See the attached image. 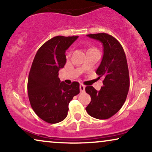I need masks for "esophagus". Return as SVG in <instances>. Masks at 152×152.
Segmentation results:
<instances>
[{
  "label": "esophagus",
  "mask_w": 152,
  "mask_h": 152,
  "mask_svg": "<svg viewBox=\"0 0 152 152\" xmlns=\"http://www.w3.org/2000/svg\"><path fill=\"white\" fill-rule=\"evenodd\" d=\"M80 92L81 93H84L85 91V86L84 84H81L80 86Z\"/></svg>",
  "instance_id": "obj_1"
}]
</instances>
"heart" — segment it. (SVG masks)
<instances>
[{
	"label": "heart",
	"mask_w": 152,
	"mask_h": 152,
	"mask_svg": "<svg viewBox=\"0 0 152 152\" xmlns=\"http://www.w3.org/2000/svg\"><path fill=\"white\" fill-rule=\"evenodd\" d=\"M89 50H96V49H95V48H90Z\"/></svg>",
	"instance_id": "obj_1"
}]
</instances>
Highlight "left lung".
Returning a JSON list of instances; mask_svg holds the SVG:
<instances>
[{
    "instance_id": "8db88e82",
    "label": "left lung",
    "mask_w": 152,
    "mask_h": 152,
    "mask_svg": "<svg viewBox=\"0 0 152 152\" xmlns=\"http://www.w3.org/2000/svg\"><path fill=\"white\" fill-rule=\"evenodd\" d=\"M86 36L102 44L104 55L96 73L104 78V86L99 91L92 86L86 87V92L91 97L86 110L93 118L108 119L121 109L129 92L130 82L126 55L119 41L111 35L98 33Z\"/></svg>"
}]
</instances>
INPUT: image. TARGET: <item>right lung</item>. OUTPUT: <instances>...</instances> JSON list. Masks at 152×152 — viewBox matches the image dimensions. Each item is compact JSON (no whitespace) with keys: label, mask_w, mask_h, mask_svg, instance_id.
Here are the masks:
<instances>
[{"label":"right lung","mask_w":152,"mask_h":152,"mask_svg":"<svg viewBox=\"0 0 152 152\" xmlns=\"http://www.w3.org/2000/svg\"><path fill=\"white\" fill-rule=\"evenodd\" d=\"M78 37H53L41 45L33 60L28 81L29 100L35 113L48 123L65 119L70 102L80 93L78 82L68 85L58 77L66 64V50Z\"/></svg>","instance_id":"obj_1"}]
</instances>
